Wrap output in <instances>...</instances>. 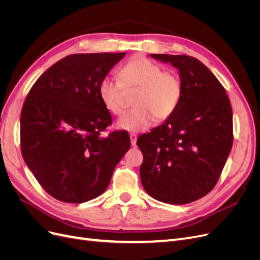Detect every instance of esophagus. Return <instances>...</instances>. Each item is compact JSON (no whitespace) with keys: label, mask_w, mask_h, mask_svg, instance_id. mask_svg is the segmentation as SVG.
<instances>
[{"label":"esophagus","mask_w":260,"mask_h":260,"mask_svg":"<svg viewBox=\"0 0 260 260\" xmlns=\"http://www.w3.org/2000/svg\"><path fill=\"white\" fill-rule=\"evenodd\" d=\"M137 135L136 133H130V142L132 146H136L137 145Z\"/></svg>","instance_id":"esophagus-1"}]
</instances>
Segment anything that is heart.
Returning <instances> with one entry per match:
<instances>
[{"label":"heart","instance_id":"b5f03b06","mask_svg":"<svg viewBox=\"0 0 260 260\" xmlns=\"http://www.w3.org/2000/svg\"><path fill=\"white\" fill-rule=\"evenodd\" d=\"M120 82L105 77L99 84V96L109 113L120 115L123 112L125 90L138 89L135 109L122 115L116 127L128 132H141L151 127L154 120H167L176 112L182 96V83L172 72H162L146 57H136L127 62L119 72Z\"/></svg>","mask_w":260,"mask_h":260}]
</instances>
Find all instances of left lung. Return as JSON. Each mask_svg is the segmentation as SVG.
Returning <instances> with one entry per match:
<instances>
[{
    "mask_svg": "<svg viewBox=\"0 0 260 260\" xmlns=\"http://www.w3.org/2000/svg\"><path fill=\"white\" fill-rule=\"evenodd\" d=\"M179 70L182 96L176 112L141 136V182L153 199L175 205L208 194L221 175L233 143L232 108L221 83L198 58L149 54Z\"/></svg>",
    "mask_w": 260,
    "mask_h": 260,
    "instance_id": "1",
    "label": "left lung"
}]
</instances>
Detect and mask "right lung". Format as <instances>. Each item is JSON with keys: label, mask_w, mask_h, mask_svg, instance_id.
I'll list each match as a JSON object with an SVG mask.
<instances>
[{"label": "right lung", "mask_w": 260, "mask_h": 260, "mask_svg": "<svg viewBox=\"0 0 260 260\" xmlns=\"http://www.w3.org/2000/svg\"><path fill=\"white\" fill-rule=\"evenodd\" d=\"M125 53L73 54L44 72L20 115L23 160L54 199L84 203L107 188L117 164L130 148L127 131L108 137L112 123L99 84Z\"/></svg>", "instance_id": "add662e5"}]
</instances>
